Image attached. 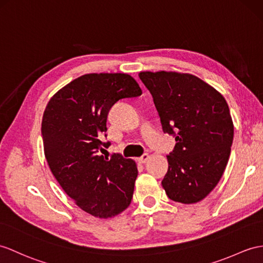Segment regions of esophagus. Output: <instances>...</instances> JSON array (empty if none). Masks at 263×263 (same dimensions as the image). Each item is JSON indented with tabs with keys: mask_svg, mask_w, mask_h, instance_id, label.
<instances>
[{
	"mask_svg": "<svg viewBox=\"0 0 263 263\" xmlns=\"http://www.w3.org/2000/svg\"><path fill=\"white\" fill-rule=\"evenodd\" d=\"M149 158H151V155H149V154H144V155H143L142 157H139V158H138V161H139V163L145 164L147 161H148Z\"/></svg>",
	"mask_w": 263,
	"mask_h": 263,
	"instance_id": "esophagus-1",
	"label": "esophagus"
}]
</instances>
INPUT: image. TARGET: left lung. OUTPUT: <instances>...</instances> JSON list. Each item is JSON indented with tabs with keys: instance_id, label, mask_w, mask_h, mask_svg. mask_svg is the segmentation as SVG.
Masks as SVG:
<instances>
[{
	"instance_id": "8db88e82",
	"label": "left lung",
	"mask_w": 263,
	"mask_h": 263,
	"mask_svg": "<svg viewBox=\"0 0 263 263\" xmlns=\"http://www.w3.org/2000/svg\"><path fill=\"white\" fill-rule=\"evenodd\" d=\"M163 130L175 136L162 185L174 202L205 198L221 180L231 153L234 127L227 100L196 76L176 71H142Z\"/></svg>"
}]
</instances>
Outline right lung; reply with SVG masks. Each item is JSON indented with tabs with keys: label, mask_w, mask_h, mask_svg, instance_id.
Instances as JSON below:
<instances>
[{
	"label": "right lung",
	"mask_w": 263,
	"mask_h": 263,
	"mask_svg": "<svg viewBox=\"0 0 263 263\" xmlns=\"http://www.w3.org/2000/svg\"><path fill=\"white\" fill-rule=\"evenodd\" d=\"M142 95L127 73H87L57 91L43 112V149L51 173L82 211L99 219L120 214L132 202L137 165L119 154L100 155L108 111L119 99Z\"/></svg>",
	"instance_id": "1"
}]
</instances>
